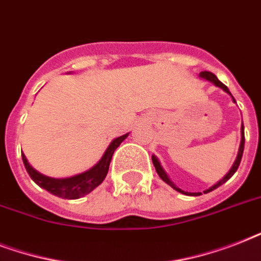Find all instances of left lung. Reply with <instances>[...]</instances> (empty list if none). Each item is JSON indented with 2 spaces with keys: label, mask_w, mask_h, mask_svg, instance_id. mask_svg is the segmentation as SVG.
Masks as SVG:
<instances>
[{
  "label": "left lung",
  "mask_w": 261,
  "mask_h": 261,
  "mask_svg": "<svg viewBox=\"0 0 261 261\" xmlns=\"http://www.w3.org/2000/svg\"><path fill=\"white\" fill-rule=\"evenodd\" d=\"M199 77H200V79H203V80H207V81H210L211 84H214L215 87L221 88V89L225 90L226 93H229V94H230V96H231V93H230V92H229V89H227L226 85H223V84L221 83V81H219L218 79H217V75L213 74V73H210V71H202V73L199 74ZM231 98H233V101L236 102V100H234V97H233V96H231ZM244 143H245V137H244V124H241V142H240L239 153H237V159H236L234 164H233V167L230 168V171L227 172V174H226V176H225V177L222 178V180H219V181L217 182V184H214V186L210 187L208 190L204 191V194H207V192H210V191H214L215 188H218L219 186H222L223 182H226L227 180H229V178H230L231 176H233V174L236 173V171L239 169L240 163H241V159H243ZM151 161H153V165H154L155 171H157V173H159L160 177L163 178L164 181L167 182V184H169V186H171L172 188H173V190L178 191V192H181V194H184V195H194V196H198V195H200V192H184V191H182V190H180V188H177V187L174 186L173 182H172L171 178L168 177V174L165 173V171H164L163 167H161V164H160L159 159H157L155 155H151Z\"/></svg>",
  "instance_id": "left-lung-1"
}]
</instances>
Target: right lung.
Instances as JSON below:
<instances>
[{
    "label": "right lung",
    "instance_id": "add662e5",
    "mask_svg": "<svg viewBox=\"0 0 261 261\" xmlns=\"http://www.w3.org/2000/svg\"><path fill=\"white\" fill-rule=\"evenodd\" d=\"M127 137H128V134H124L122 137L115 138L110 143V146L107 147L106 153L101 157V160L94 167L90 168L89 171L75 174V176H71V177L54 178L39 173L38 171H35L34 168L31 167L25 155L21 153L22 163H24V167H25L27 172L30 174V177L39 187H42L46 191H48L50 194L55 195V196H59V198L62 199H79L88 195L89 192H92L96 187L101 184L102 180L106 178L107 173H108L111 159H112L114 151L118 149L119 145Z\"/></svg>",
    "mask_w": 261,
    "mask_h": 261
}]
</instances>
